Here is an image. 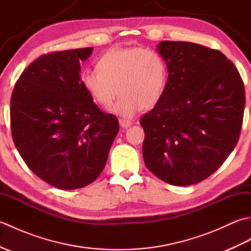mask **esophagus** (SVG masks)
Masks as SVG:
<instances>
[{"label":"esophagus","instance_id":"esophagus-1","mask_svg":"<svg viewBox=\"0 0 251 251\" xmlns=\"http://www.w3.org/2000/svg\"><path fill=\"white\" fill-rule=\"evenodd\" d=\"M120 125L126 128V127H129L132 125V122L128 121V120H125V119H120Z\"/></svg>","mask_w":251,"mask_h":251}]
</instances>
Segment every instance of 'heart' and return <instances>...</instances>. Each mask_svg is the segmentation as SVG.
<instances>
[{
    "label": "heart",
    "instance_id": "b5f03b06",
    "mask_svg": "<svg viewBox=\"0 0 251 251\" xmlns=\"http://www.w3.org/2000/svg\"><path fill=\"white\" fill-rule=\"evenodd\" d=\"M167 78L166 61L157 50L128 47L106 51L99 58L97 69L83 72L82 84L95 102L104 108L113 103L120 92L112 111L130 119L161 101Z\"/></svg>",
    "mask_w": 251,
    "mask_h": 251
}]
</instances>
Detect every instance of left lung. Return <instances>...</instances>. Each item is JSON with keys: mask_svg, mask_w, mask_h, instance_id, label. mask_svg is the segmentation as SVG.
<instances>
[{"mask_svg": "<svg viewBox=\"0 0 251 251\" xmlns=\"http://www.w3.org/2000/svg\"><path fill=\"white\" fill-rule=\"evenodd\" d=\"M167 86L140 119L143 161L157 178L191 185L225 163L241 135L245 87L237 68L220 50L191 42L163 41Z\"/></svg>", "mask_w": 251, "mask_h": 251, "instance_id": "8db88e82", "label": "left lung"}]
</instances>
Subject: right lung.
<instances>
[{
  "instance_id": "obj_1",
  "label": "right lung",
  "mask_w": 251,
  "mask_h": 251,
  "mask_svg": "<svg viewBox=\"0 0 251 251\" xmlns=\"http://www.w3.org/2000/svg\"><path fill=\"white\" fill-rule=\"evenodd\" d=\"M93 47L42 55L21 73L10 99L16 148L37 177L57 189L84 188L102 172L119 132L83 87L79 62Z\"/></svg>"
}]
</instances>
